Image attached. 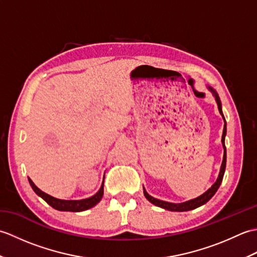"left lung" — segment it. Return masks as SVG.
I'll list each match as a JSON object with an SVG mask.
<instances>
[{
	"label": "left lung",
	"instance_id": "8db88e82",
	"mask_svg": "<svg viewBox=\"0 0 257 257\" xmlns=\"http://www.w3.org/2000/svg\"><path fill=\"white\" fill-rule=\"evenodd\" d=\"M207 89H209L213 97L215 98V101L217 103V108H219V111L221 113V116L224 120V128H223V135H222V146H223V149H224V155H223V161H222V165H221V169H220V173H219V177H217L216 181L213 183L212 187L206 190L203 194H201L200 196L192 200H189V201H185L182 202V203H172V202H167V201H162L159 199H156L154 196L149 195V193L147 192L146 189L144 188V194L146 196V199L148 200L150 203L155 204L159 207H162V209L168 210V211H172V212H184V211H191V210H194L196 207H199L201 205L205 204L207 201H209L213 195L216 193L217 189L220 188V185L222 183V180L223 177H224V172H225V167H226V148H225V136H226V121H225V118H224V114H223L222 111V103L220 100V97L217 95V92L212 88L211 86H207Z\"/></svg>",
	"mask_w": 257,
	"mask_h": 257
}]
</instances>
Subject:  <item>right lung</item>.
<instances>
[{
	"instance_id": "obj_1",
	"label": "right lung",
	"mask_w": 257,
	"mask_h": 257,
	"mask_svg": "<svg viewBox=\"0 0 257 257\" xmlns=\"http://www.w3.org/2000/svg\"><path fill=\"white\" fill-rule=\"evenodd\" d=\"M29 182L31 184L32 189L34 190V192L41 196V198L47 202L52 207H54L55 210L58 211H69V212H81V211H86L90 209V207L95 206L98 202H99L103 195V181L101 183L100 189L98 190V192L94 194L90 198L83 199V200H62V199H57L54 198V196L47 194L45 192H43L42 190L38 189L34 182L29 178Z\"/></svg>"
}]
</instances>
